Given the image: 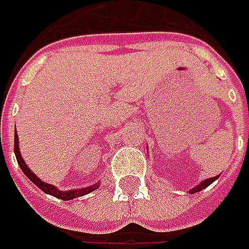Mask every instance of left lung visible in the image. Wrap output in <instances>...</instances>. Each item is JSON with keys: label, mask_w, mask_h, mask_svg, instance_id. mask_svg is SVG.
<instances>
[{"label": "left lung", "mask_w": 249, "mask_h": 249, "mask_svg": "<svg viewBox=\"0 0 249 249\" xmlns=\"http://www.w3.org/2000/svg\"><path fill=\"white\" fill-rule=\"evenodd\" d=\"M216 178H217V176L211 177V178H206V180H204V181H202L201 184H198V186L194 187L193 190H190V193H191V194H194V193H198V191H202V190H204L205 187H208L209 184H212V183L215 181Z\"/></svg>", "instance_id": "left-lung-1"}]
</instances>
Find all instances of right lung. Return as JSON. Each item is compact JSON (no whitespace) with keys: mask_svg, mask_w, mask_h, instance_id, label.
Instances as JSON below:
<instances>
[{"mask_svg":"<svg viewBox=\"0 0 249 249\" xmlns=\"http://www.w3.org/2000/svg\"><path fill=\"white\" fill-rule=\"evenodd\" d=\"M14 151H15V155H16V159H18V163H19L20 169L23 170L24 175L29 177V178L33 181L34 184H36V186L38 187V188H41L44 193H47V194H51V196H56V198H61V199H63V201H69V199L77 198V196H86V194H89V193H91V191H94V190L98 187V186H91V187H87V188H80V190H72V191H59V190H56V188H55L53 186H51V184H47V183L41 181V180L36 176L33 172L29 169V167L26 166L23 158H22V155H20V152H19L18 134L15 136Z\"/></svg>","mask_w":249,"mask_h":249,"instance_id":"obj_1","label":"right lung"}]
</instances>
